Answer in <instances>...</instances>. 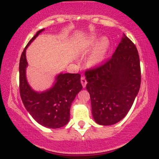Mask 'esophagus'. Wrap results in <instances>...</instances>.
I'll return each instance as SVG.
<instances>
[{
  "label": "esophagus",
  "instance_id": "1",
  "mask_svg": "<svg viewBox=\"0 0 159 159\" xmlns=\"http://www.w3.org/2000/svg\"><path fill=\"white\" fill-rule=\"evenodd\" d=\"M81 82L82 86H83V87L85 88L86 84H87V82H86V80L85 77H81Z\"/></svg>",
  "mask_w": 159,
  "mask_h": 159
}]
</instances>
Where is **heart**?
Listing matches in <instances>:
<instances>
[{
  "label": "heart",
  "instance_id": "1",
  "mask_svg": "<svg viewBox=\"0 0 159 159\" xmlns=\"http://www.w3.org/2000/svg\"><path fill=\"white\" fill-rule=\"evenodd\" d=\"M98 43L93 51L87 59V63L90 66L97 65L101 63L105 59L108 49L109 48V40L107 37H103L101 39L96 35H92L86 39V46H93Z\"/></svg>",
  "mask_w": 159,
  "mask_h": 159
}]
</instances>
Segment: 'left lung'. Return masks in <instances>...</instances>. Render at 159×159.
<instances>
[{"label": "left lung", "instance_id": "8db88e82", "mask_svg": "<svg viewBox=\"0 0 159 159\" xmlns=\"http://www.w3.org/2000/svg\"><path fill=\"white\" fill-rule=\"evenodd\" d=\"M94 121L111 125L123 119L133 105L141 84L139 56L123 34L111 59L85 73Z\"/></svg>", "mask_w": 159, "mask_h": 159}]
</instances>
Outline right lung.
<instances>
[{"label": "right lung", "instance_id": "right-lung-1", "mask_svg": "<svg viewBox=\"0 0 159 159\" xmlns=\"http://www.w3.org/2000/svg\"><path fill=\"white\" fill-rule=\"evenodd\" d=\"M44 30L37 32L22 53L19 65L20 93L26 110L38 123L48 128H59L69 122L70 106L82 89L81 75L60 73L56 77L53 86L42 92H36L30 86L25 73L28 67L25 51Z\"/></svg>", "mask_w": 159, "mask_h": 159}]
</instances>
